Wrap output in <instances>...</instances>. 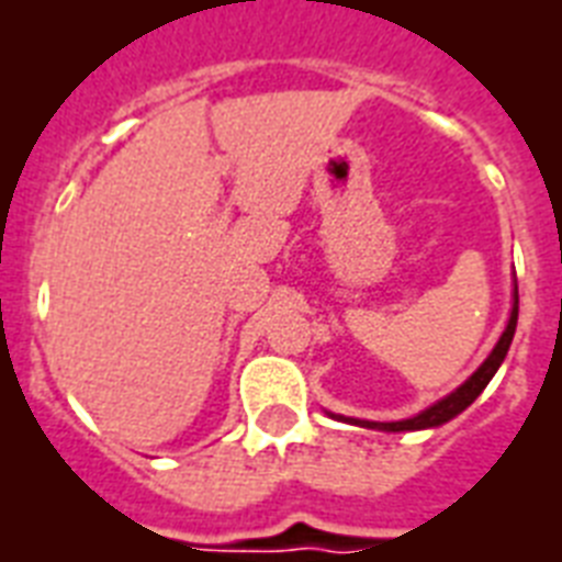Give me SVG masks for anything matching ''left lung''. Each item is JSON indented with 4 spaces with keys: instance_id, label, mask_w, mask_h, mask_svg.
<instances>
[{
    "instance_id": "8db88e82",
    "label": "left lung",
    "mask_w": 562,
    "mask_h": 562,
    "mask_svg": "<svg viewBox=\"0 0 562 562\" xmlns=\"http://www.w3.org/2000/svg\"><path fill=\"white\" fill-rule=\"evenodd\" d=\"M516 319H519V286L513 284V307H510V319H507V328L502 330V337L493 346V351L486 355V360L481 367L472 372V375L458 386V390H451L446 398H439L430 407L419 411L411 419H398V422H369V419H351V416H340V413H328L330 419H340L349 422V425H358V428H369V430H384V434H404V430H428V428H439V425H446L454 416L467 411L469 404L475 402L477 395L484 393L486 384L493 381V375L498 372V367L507 358V349H510L513 334H516Z\"/></svg>"
}]
</instances>
